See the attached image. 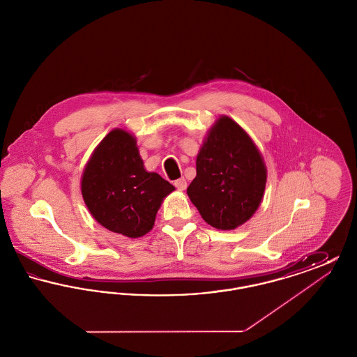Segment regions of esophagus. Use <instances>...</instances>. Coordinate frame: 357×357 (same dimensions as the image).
<instances>
[{"label":"esophagus","instance_id":"34e87169","mask_svg":"<svg viewBox=\"0 0 357 357\" xmlns=\"http://www.w3.org/2000/svg\"><path fill=\"white\" fill-rule=\"evenodd\" d=\"M174 185L175 187L179 190V191H183V190H186L187 182L185 178H181V179H176L175 182H174Z\"/></svg>","mask_w":357,"mask_h":357}]
</instances>
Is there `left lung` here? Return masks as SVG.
Here are the masks:
<instances>
[{
  "instance_id": "left-lung-1",
  "label": "left lung",
  "mask_w": 357,
  "mask_h": 357,
  "mask_svg": "<svg viewBox=\"0 0 357 357\" xmlns=\"http://www.w3.org/2000/svg\"><path fill=\"white\" fill-rule=\"evenodd\" d=\"M265 185L266 166L255 142L234 120L221 116L197 156L190 201L213 227L234 230L253 217Z\"/></svg>"
}]
</instances>
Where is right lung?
Listing matches in <instances>:
<instances>
[{
    "label": "right lung",
    "mask_w": 357,
    "mask_h": 357,
    "mask_svg": "<svg viewBox=\"0 0 357 357\" xmlns=\"http://www.w3.org/2000/svg\"><path fill=\"white\" fill-rule=\"evenodd\" d=\"M175 187L144 169L136 139L115 128L91 155L82 178V194L92 217L105 229L128 238L153 229L163 199Z\"/></svg>",
    "instance_id": "1"
}]
</instances>
